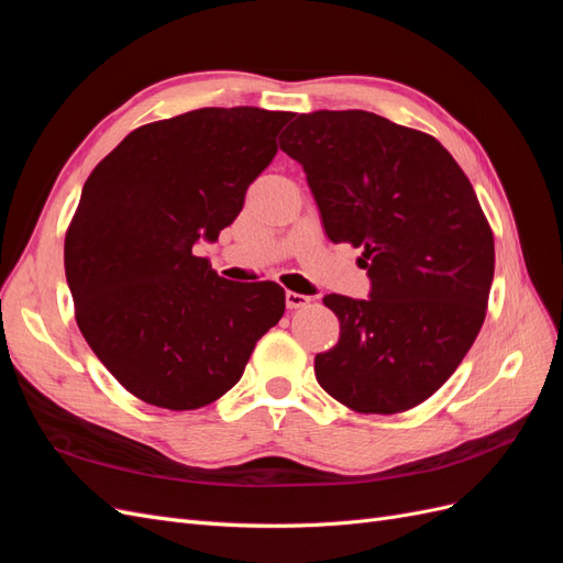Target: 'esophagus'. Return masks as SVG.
<instances>
[{
  "label": "esophagus",
  "instance_id": "esophagus-1",
  "mask_svg": "<svg viewBox=\"0 0 563 563\" xmlns=\"http://www.w3.org/2000/svg\"><path fill=\"white\" fill-rule=\"evenodd\" d=\"M310 302V296H302V294H296V291H286V308L288 310H298L302 308V305Z\"/></svg>",
  "mask_w": 563,
  "mask_h": 563
}]
</instances>
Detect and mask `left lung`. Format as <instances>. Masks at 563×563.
<instances>
[{
  "instance_id": "8db88e82",
  "label": "left lung",
  "mask_w": 563,
  "mask_h": 563,
  "mask_svg": "<svg viewBox=\"0 0 563 563\" xmlns=\"http://www.w3.org/2000/svg\"><path fill=\"white\" fill-rule=\"evenodd\" d=\"M333 244L364 249L368 298L329 294L338 345L317 383L360 413L408 411L444 385L479 333L496 249L474 187L432 135L366 110L298 114L282 133Z\"/></svg>"
}]
</instances>
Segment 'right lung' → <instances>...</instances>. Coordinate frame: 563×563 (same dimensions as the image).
<instances>
[{
    "instance_id": "1",
    "label": "right lung",
    "mask_w": 563,
    "mask_h": 563,
    "mask_svg": "<svg viewBox=\"0 0 563 563\" xmlns=\"http://www.w3.org/2000/svg\"><path fill=\"white\" fill-rule=\"evenodd\" d=\"M291 112L201 108L131 131L84 183L65 234L81 335L139 399L192 411L240 383L286 308L275 282L218 277V242Z\"/></svg>"
}]
</instances>
